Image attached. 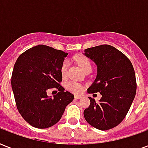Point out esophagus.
I'll list each match as a JSON object with an SVG mask.
<instances>
[{
	"mask_svg": "<svg viewBox=\"0 0 148 148\" xmlns=\"http://www.w3.org/2000/svg\"><path fill=\"white\" fill-rule=\"evenodd\" d=\"M74 98H75V99H80V98H82V96H81V95H75V96H74Z\"/></svg>",
	"mask_w": 148,
	"mask_h": 148,
	"instance_id": "1",
	"label": "esophagus"
}]
</instances>
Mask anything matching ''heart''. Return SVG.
<instances>
[{"label": "heart", "mask_w": 148, "mask_h": 148, "mask_svg": "<svg viewBox=\"0 0 148 148\" xmlns=\"http://www.w3.org/2000/svg\"><path fill=\"white\" fill-rule=\"evenodd\" d=\"M74 60L77 62V64L79 65L80 66L83 71H85L86 69L89 67H91V63H90V61L89 60V58L86 57L85 55H77L74 57ZM67 69H68V62H63V63L62 65L61 69H60V72H61L62 76L63 77H65L67 74ZM66 89H67L69 91H71V93H76V94H78V93H82V91L83 90L82 88V86L81 85L80 83H78L77 82H69L66 83Z\"/></svg>", "instance_id": "obj_1"}]
</instances>
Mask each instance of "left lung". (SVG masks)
Instances as JSON below:
<instances>
[{"mask_svg":"<svg viewBox=\"0 0 148 148\" xmlns=\"http://www.w3.org/2000/svg\"><path fill=\"white\" fill-rule=\"evenodd\" d=\"M85 55L97 66V74L88 93L99 92V102L89 97L90 106L84 116L89 124L106 131L117 126L126 116L136 93L133 66L125 55L114 47L101 45L85 50Z\"/></svg>","mask_w":148,"mask_h":148,"instance_id":"8db88e82","label":"left lung"}]
</instances>
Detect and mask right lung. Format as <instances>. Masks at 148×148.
Listing matches in <instances>:
<instances>
[{
    "instance_id": "obj_1",
    "label": "right lung",
    "mask_w": 148,
    "mask_h": 148,
    "mask_svg": "<svg viewBox=\"0 0 148 148\" xmlns=\"http://www.w3.org/2000/svg\"><path fill=\"white\" fill-rule=\"evenodd\" d=\"M67 53L45 45H38L22 53L12 74V89L19 112L37 128L51 127L60 121L74 95L60 85V69ZM60 92L52 99L49 88Z\"/></svg>"
}]
</instances>
